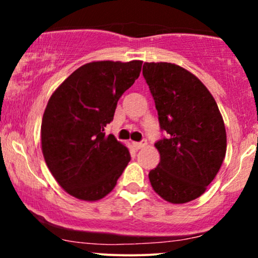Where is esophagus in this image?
Returning <instances> with one entry per match:
<instances>
[{
  "label": "esophagus",
  "instance_id": "1",
  "mask_svg": "<svg viewBox=\"0 0 258 258\" xmlns=\"http://www.w3.org/2000/svg\"><path fill=\"white\" fill-rule=\"evenodd\" d=\"M132 144H133V147H135V149L139 150V149H142V148H144L147 146V141L144 139V141H142V142H133Z\"/></svg>",
  "mask_w": 258,
  "mask_h": 258
}]
</instances>
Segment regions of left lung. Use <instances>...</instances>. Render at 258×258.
<instances>
[{"label":"left lung","mask_w":258,"mask_h":258,"mask_svg":"<svg viewBox=\"0 0 258 258\" xmlns=\"http://www.w3.org/2000/svg\"><path fill=\"white\" fill-rule=\"evenodd\" d=\"M160 128L167 138L155 147L160 162L149 172L155 193L172 204H185L205 193L227 152V135L217 103L205 85L172 63H144Z\"/></svg>","instance_id":"8db88e82"}]
</instances>
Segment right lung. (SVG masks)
Here are the masks:
<instances>
[{"instance_id":"add662e5","label":"right lung","mask_w":258,"mask_h":258,"mask_svg":"<svg viewBox=\"0 0 258 258\" xmlns=\"http://www.w3.org/2000/svg\"><path fill=\"white\" fill-rule=\"evenodd\" d=\"M142 60L92 61L75 70L44 109L41 146L59 185L76 199L100 200L116 185L131 160L128 149L104 127L117 100L138 79Z\"/></svg>"}]
</instances>
